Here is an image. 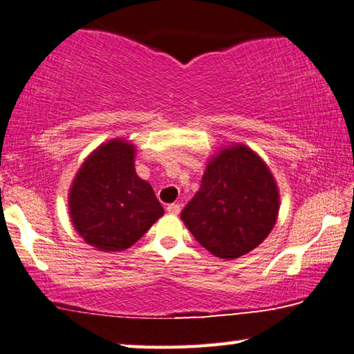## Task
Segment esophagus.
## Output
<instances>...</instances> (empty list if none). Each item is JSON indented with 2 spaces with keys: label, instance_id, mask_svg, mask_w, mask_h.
Instances as JSON below:
<instances>
[{
  "label": "esophagus",
  "instance_id": "esophagus-1",
  "mask_svg": "<svg viewBox=\"0 0 354 354\" xmlns=\"http://www.w3.org/2000/svg\"><path fill=\"white\" fill-rule=\"evenodd\" d=\"M167 211L170 212V214H179V211H181V206L176 205V203L167 205Z\"/></svg>",
  "mask_w": 354,
  "mask_h": 354
}]
</instances>
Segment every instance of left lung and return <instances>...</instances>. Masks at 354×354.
I'll list each match as a JSON object with an SVG mask.
<instances>
[{
    "label": "left lung",
    "mask_w": 354,
    "mask_h": 354,
    "mask_svg": "<svg viewBox=\"0 0 354 354\" xmlns=\"http://www.w3.org/2000/svg\"><path fill=\"white\" fill-rule=\"evenodd\" d=\"M277 214L279 190L271 170L245 145H233L207 162L200 190L181 218L206 250L233 260L268 238Z\"/></svg>",
    "instance_id": "obj_1"
}]
</instances>
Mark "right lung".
I'll return each instance as SVG.
<instances>
[{
    "label": "right lung",
    "instance_id": "right-lung-1",
    "mask_svg": "<svg viewBox=\"0 0 354 354\" xmlns=\"http://www.w3.org/2000/svg\"><path fill=\"white\" fill-rule=\"evenodd\" d=\"M133 160L132 143L110 140L86 157L71 186L74 228L102 252L129 249L164 214L153 187L137 176Z\"/></svg>",
    "mask_w": 354,
    "mask_h": 354
}]
</instances>
